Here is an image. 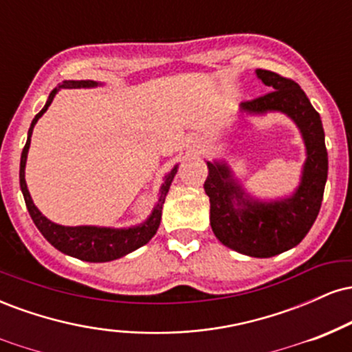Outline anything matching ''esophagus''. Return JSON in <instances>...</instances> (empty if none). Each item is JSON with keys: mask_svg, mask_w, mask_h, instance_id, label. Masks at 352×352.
<instances>
[{"mask_svg": "<svg viewBox=\"0 0 352 352\" xmlns=\"http://www.w3.org/2000/svg\"><path fill=\"white\" fill-rule=\"evenodd\" d=\"M192 147H193V151H195V152H201V151H205V148H207V145H205L204 140L199 139V137H195V139L192 140Z\"/></svg>", "mask_w": 352, "mask_h": 352, "instance_id": "1", "label": "esophagus"}]
</instances>
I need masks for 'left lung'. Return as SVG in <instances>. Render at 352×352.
I'll use <instances>...</instances> for the list:
<instances>
[{
	"instance_id": "obj_1",
	"label": "left lung",
	"mask_w": 352,
	"mask_h": 352,
	"mask_svg": "<svg viewBox=\"0 0 352 352\" xmlns=\"http://www.w3.org/2000/svg\"><path fill=\"white\" fill-rule=\"evenodd\" d=\"M268 94L240 104V114L280 112L293 120L305 144L306 159L298 187L289 195L261 199L250 193L225 159L207 160L205 193L210 199V225L220 243L253 258H272L296 246L316 220L328 179V151L321 117L305 91L292 79L256 69Z\"/></svg>"
}]
</instances>
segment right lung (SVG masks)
<instances>
[{
  "instance_id": "right-lung-1",
  "label": "right lung",
  "mask_w": 352,
  "mask_h": 352,
  "mask_svg": "<svg viewBox=\"0 0 352 352\" xmlns=\"http://www.w3.org/2000/svg\"><path fill=\"white\" fill-rule=\"evenodd\" d=\"M104 84L106 82L89 79L64 80L63 84H59V86L50 94V98H47L41 112L36 114L33 122H31L30 131H28L26 145H24L21 153V164H19V185H21L24 201H26L28 212H30V215L33 218L36 227L41 232V235L46 238L56 250H59L60 253L67 254V256H74L78 258V260L89 261V263H106V261L117 260V258H122L125 254L135 252L137 248H140V246H144L145 243H148V241L152 240V236L155 235L157 230H159L165 197H167L168 188H170L173 177H175L177 170H179V164L173 165L172 170L164 177V184L160 185L159 190V199H157L155 205H153L151 215L145 218L142 223L132 225V227L114 228L98 227V225L66 227V225L54 223V221H51L50 218L44 217L43 213L39 212V208L36 207L33 199H31V193L26 185V179H24L28 152H30L31 135H33V129L36 122H38L44 112L47 111L52 99L56 98V94H58L60 89H94L104 86Z\"/></svg>"
}]
</instances>
